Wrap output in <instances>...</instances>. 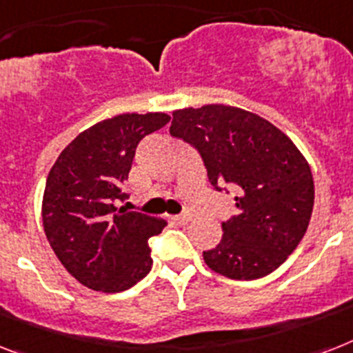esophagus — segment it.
<instances>
[{"label": "esophagus", "mask_w": 353, "mask_h": 353, "mask_svg": "<svg viewBox=\"0 0 353 353\" xmlns=\"http://www.w3.org/2000/svg\"><path fill=\"white\" fill-rule=\"evenodd\" d=\"M172 219H174V223H177V225H186V223L192 219V216L190 214H181V216H174Z\"/></svg>", "instance_id": "1"}]
</instances>
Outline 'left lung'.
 <instances>
[{"label":"left lung","instance_id":"1","mask_svg":"<svg viewBox=\"0 0 353 353\" xmlns=\"http://www.w3.org/2000/svg\"><path fill=\"white\" fill-rule=\"evenodd\" d=\"M170 134L190 143L216 190L236 192V216L223 239L203 252L217 274L259 279L276 270L305 236L314 208V179L297 147L270 121L243 108L206 105L176 110Z\"/></svg>","mask_w":353,"mask_h":353}]
</instances>
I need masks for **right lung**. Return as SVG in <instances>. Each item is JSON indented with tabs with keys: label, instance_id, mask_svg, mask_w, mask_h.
I'll list each match as a JSON object with an SVG mask.
<instances>
[{
	"label": "right lung",
	"instance_id": "1",
	"mask_svg": "<svg viewBox=\"0 0 353 353\" xmlns=\"http://www.w3.org/2000/svg\"><path fill=\"white\" fill-rule=\"evenodd\" d=\"M170 121L161 112L121 114L96 123L59 154L43 196V226L54 254L81 285L128 290L152 268L148 239L167 226L116 208L143 137Z\"/></svg>",
	"mask_w": 353,
	"mask_h": 353
}]
</instances>
